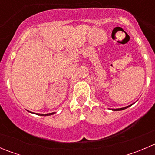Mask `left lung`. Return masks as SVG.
Listing matches in <instances>:
<instances>
[{
  "label": "left lung",
  "mask_w": 155,
  "mask_h": 155,
  "mask_svg": "<svg viewBox=\"0 0 155 155\" xmlns=\"http://www.w3.org/2000/svg\"><path fill=\"white\" fill-rule=\"evenodd\" d=\"M133 104H131V105H129V106H127V107H125L119 108V109H111V110H112V111H121V110H124V109H127V108H128V107H130V106H132Z\"/></svg>",
  "instance_id": "obj_1"
}]
</instances>
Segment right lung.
Segmentation results:
<instances>
[{
  "instance_id": "right-lung-1",
  "label": "right lung",
  "mask_w": 155,
  "mask_h": 155,
  "mask_svg": "<svg viewBox=\"0 0 155 155\" xmlns=\"http://www.w3.org/2000/svg\"><path fill=\"white\" fill-rule=\"evenodd\" d=\"M31 113H34V112H31ZM54 113H55V112H51V113H47V114H39V113H34V114H36V115H42V116H48V115H54Z\"/></svg>"
}]
</instances>
